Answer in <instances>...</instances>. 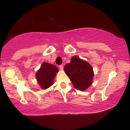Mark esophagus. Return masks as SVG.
I'll list each match as a JSON object with an SVG mask.
<instances>
[{
	"label": "esophagus",
	"mask_w": 130,
	"mask_h": 130,
	"mask_svg": "<svg viewBox=\"0 0 130 130\" xmlns=\"http://www.w3.org/2000/svg\"><path fill=\"white\" fill-rule=\"evenodd\" d=\"M59 68H60V69L61 70H63V65H61L59 66Z\"/></svg>",
	"instance_id": "esophagus-1"
}]
</instances>
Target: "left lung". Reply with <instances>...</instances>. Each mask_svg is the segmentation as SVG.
<instances>
[{
	"mask_svg": "<svg viewBox=\"0 0 130 130\" xmlns=\"http://www.w3.org/2000/svg\"><path fill=\"white\" fill-rule=\"evenodd\" d=\"M64 70L74 87L84 91L92 84L94 73L92 66L87 61L73 56L70 62L66 64Z\"/></svg>",
	"mask_w": 130,
	"mask_h": 130,
	"instance_id": "1",
	"label": "left lung"
}]
</instances>
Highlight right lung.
I'll list each match as a JSON object with an SVG mask.
<instances>
[{
	"label": "right lung",
	"instance_id": "1",
	"mask_svg": "<svg viewBox=\"0 0 130 130\" xmlns=\"http://www.w3.org/2000/svg\"><path fill=\"white\" fill-rule=\"evenodd\" d=\"M58 69L56 66L47 62H43L36 73V79L42 89L49 88L53 84L54 79Z\"/></svg>",
	"mask_w": 130,
	"mask_h": 130
}]
</instances>
